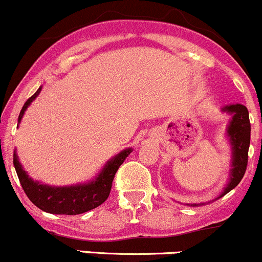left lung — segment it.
I'll list each match as a JSON object with an SVG mask.
<instances>
[{"mask_svg": "<svg viewBox=\"0 0 262 262\" xmlns=\"http://www.w3.org/2000/svg\"><path fill=\"white\" fill-rule=\"evenodd\" d=\"M223 111L232 114V119L228 126V136L232 145V169L230 174V182L220 196L232 190L244 178L248 166L250 136H251L249 111L245 105L231 104L223 108Z\"/></svg>", "mask_w": 262, "mask_h": 262, "instance_id": "left-lung-1", "label": "left lung"}]
</instances>
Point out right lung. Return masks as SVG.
Returning <instances> with one entry per match:
<instances>
[{
  "instance_id": "obj_1",
  "label": "right lung",
  "mask_w": 262,
  "mask_h": 262,
  "mask_svg": "<svg viewBox=\"0 0 262 262\" xmlns=\"http://www.w3.org/2000/svg\"><path fill=\"white\" fill-rule=\"evenodd\" d=\"M39 92H41V88L37 89L36 93L26 100L24 107L19 112L18 123L21 122L26 109L38 96ZM130 148L125 149L116 155L113 159L109 160L107 165L103 168V170L93 182L83 184V185L63 186V188L43 185V184L33 182L22 169L21 164L17 159L16 151L13 154V165L17 175H18L22 189L25 190L28 199L32 201L37 208L43 211L51 212V214L77 215L96 209L97 206L102 205L108 199L114 175L125 160V158L130 154Z\"/></svg>"
}]
</instances>
